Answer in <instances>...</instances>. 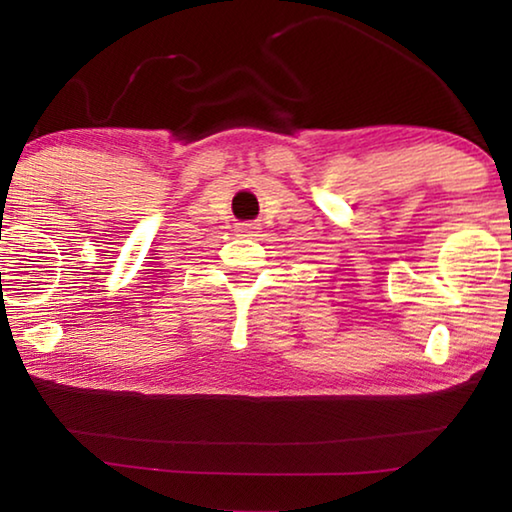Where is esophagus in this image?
<instances>
[{"mask_svg": "<svg viewBox=\"0 0 512 512\" xmlns=\"http://www.w3.org/2000/svg\"><path fill=\"white\" fill-rule=\"evenodd\" d=\"M259 230H262V228H259V223H253V221L237 223V232L241 237H257Z\"/></svg>", "mask_w": 512, "mask_h": 512, "instance_id": "obj_1", "label": "esophagus"}]
</instances>
